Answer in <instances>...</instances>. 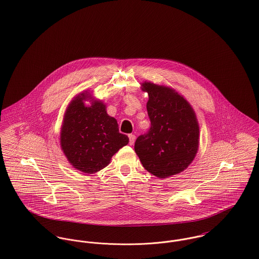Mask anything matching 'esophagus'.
<instances>
[{"label": "esophagus", "mask_w": 259, "mask_h": 259, "mask_svg": "<svg viewBox=\"0 0 259 259\" xmlns=\"http://www.w3.org/2000/svg\"><path fill=\"white\" fill-rule=\"evenodd\" d=\"M128 137H129V144L133 145L134 142H135V140H136V136L134 134H129Z\"/></svg>", "instance_id": "obj_1"}]
</instances>
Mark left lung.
Returning <instances> with one entry per match:
<instances>
[{
  "mask_svg": "<svg viewBox=\"0 0 259 259\" xmlns=\"http://www.w3.org/2000/svg\"><path fill=\"white\" fill-rule=\"evenodd\" d=\"M149 100V131L135 142V152L144 168L165 179L183 172L199 149L200 128L190 103L170 87L142 83Z\"/></svg>",
  "mask_w": 259,
  "mask_h": 259,
  "instance_id": "8db88e82",
  "label": "left lung"
}]
</instances>
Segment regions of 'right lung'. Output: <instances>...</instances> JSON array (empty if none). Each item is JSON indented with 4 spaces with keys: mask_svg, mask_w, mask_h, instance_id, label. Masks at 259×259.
<instances>
[{
    "mask_svg": "<svg viewBox=\"0 0 259 259\" xmlns=\"http://www.w3.org/2000/svg\"><path fill=\"white\" fill-rule=\"evenodd\" d=\"M88 92L78 94L69 103L60 130V147L75 169L93 174L105 168L129 138L119 133L115 118L108 115L100 100H90Z\"/></svg>",
    "mask_w": 259,
    "mask_h": 259,
    "instance_id": "right-lung-1",
    "label": "right lung"
}]
</instances>
